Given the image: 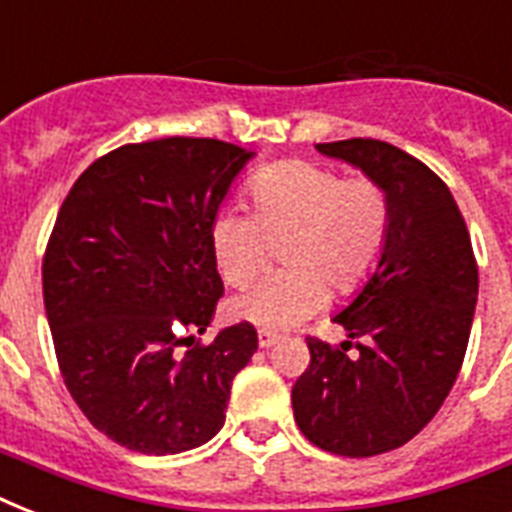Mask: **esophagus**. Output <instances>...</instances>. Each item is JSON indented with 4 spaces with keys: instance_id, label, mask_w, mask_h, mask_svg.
Returning <instances> with one entry per match:
<instances>
[{
    "instance_id": "1",
    "label": "esophagus",
    "mask_w": 512,
    "mask_h": 512,
    "mask_svg": "<svg viewBox=\"0 0 512 512\" xmlns=\"http://www.w3.org/2000/svg\"><path fill=\"white\" fill-rule=\"evenodd\" d=\"M276 342H279V335H276V332H268V329H260V332H257V345H260V348H271Z\"/></svg>"
}]
</instances>
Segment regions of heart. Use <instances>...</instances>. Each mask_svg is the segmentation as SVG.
<instances>
[{
    "mask_svg": "<svg viewBox=\"0 0 512 512\" xmlns=\"http://www.w3.org/2000/svg\"><path fill=\"white\" fill-rule=\"evenodd\" d=\"M255 212L220 209L209 228L217 271L244 284L263 268L268 233L292 231L284 260L292 268L252 281L233 297L231 313L268 332H281L324 308L327 281L353 292L380 263L388 239V199L369 177L342 180L311 162H281L249 185Z\"/></svg>",
    "mask_w": 512,
    "mask_h": 512,
    "instance_id": "1",
    "label": "heart"
}]
</instances>
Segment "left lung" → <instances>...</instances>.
Listing matches in <instances>:
<instances>
[{
	"mask_svg": "<svg viewBox=\"0 0 512 512\" xmlns=\"http://www.w3.org/2000/svg\"><path fill=\"white\" fill-rule=\"evenodd\" d=\"M388 199L380 263L335 319L359 353L308 337L311 366L292 388L303 436L340 457H374L428 425L460 374L478 300L468 225L433 170L382 140L319 143Z\"/></svg>",
	"mask_w": 512,
	"mask_h": 512,
	"instance_id": "1",
	"label": "left lung"
}]
</instances>
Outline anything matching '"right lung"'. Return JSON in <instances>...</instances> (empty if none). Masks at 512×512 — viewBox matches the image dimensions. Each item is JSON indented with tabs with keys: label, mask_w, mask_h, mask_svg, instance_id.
<instances>
[{
	"label": "right lung",
	"mask_w": 512,
	"mask_h": 512,
	"mask_svg": "<svg viewBox=\"0 0 512 512\" xmlns=\"http://www.w3.org/2000/svg\"><path fill=\"white\" fill-rule=\"evenodd\" d=\"M252 159L212 138L122 146L60 207L42 265L60 374L84 417L130 452L207 444L257 350L247 321L207 345L191 335L207 332L223 297L209 228Z\"/></svg>",
	"instance_id": "right-lung-1"
}]
</instances>
